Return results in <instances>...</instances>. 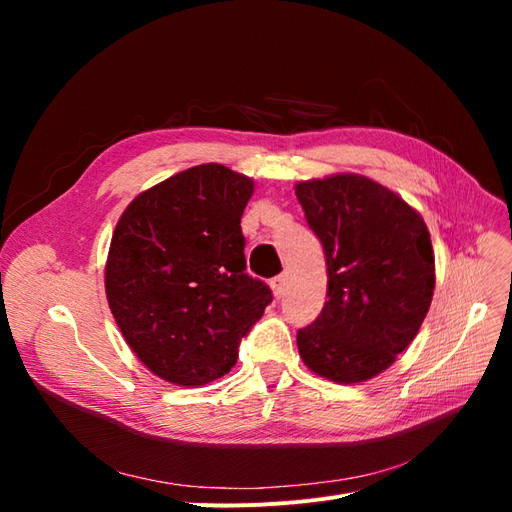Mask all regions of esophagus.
I'll return each mask as SVG.
<instances>
[{"label":"esophagus","instance_id":"34e87169","mask_svg":"<svg viewBox=\"0 0 512 512\" xmlns=\"http://www.w3.org/2000/svg\"><path fill=\"white\" fill-rule=\"evenodd\" d=\"M286 284H288V275L286 273L277 275L275 280H271V288H273V294H275L277 299H282L284 294H286Z\"/></svg>","mask_w":512,"mask_h":512}]
</instances>
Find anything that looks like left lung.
I'll return each mask as SVG.
<instances>
[{
  "label": "left lung",
  "mask_w": 512,
  "mask_h": 512,
  "mask_svg": "<svg viewBox=\"0 0 512 512\" xmlns=\"http://www.w3.org/2000/svg\"><path fill=\"white\" fill-rule=\"evenodd\" d=\"M294 194L329 273V301L299 329V354L322 378L365 382L395 363L429 312V230L404 198L363 175L301 181Z\"/></svg>",
  "instance_id": "left-lung-1"
}]
</instances>
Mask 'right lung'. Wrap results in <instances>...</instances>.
<instances>
[{
    "label": "right lung",
    "mask_w": 512,
    "mask_h": 512,
    "mask_svg": "<svg viewBox=\"0 0 512 512\" xmlns=\"http://www.w3.org/2000/svg\"><path fill=\"white\" fill-rule=\"evenodd\" d=\"M254 181L200 164L138 194L108 250V307L132 352L166 382L203 386L237 363L271 303L245 273L241 215Z\"/></svg>",
    "instance_id": "obj_1"
}]
</instances>
